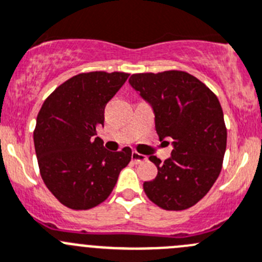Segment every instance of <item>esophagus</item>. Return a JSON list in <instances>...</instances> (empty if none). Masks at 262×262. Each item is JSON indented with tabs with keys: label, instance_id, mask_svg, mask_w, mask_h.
Returning <instances> with one entry per match:
<instances>
[{
	"label": "esophagus",
	"instance_id": "esophagus-1",
	"mask_svg": "<svg viewBox=\"0 0 262 262\" xmlns=\"http://www.w3.org/2000/svg\"><path fill=\"white\" fill-rule=\"evenodd\" d=\"M132 160H133L134 162H142V161H146L147 157L144 156V155H141L138 154V152L133 151L132 152Z\"/></svg>",
	"mask_w": 262,
	"mask_h": 262
}]
</instances>
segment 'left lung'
Listing matches in <instances>:
<instances>
[{
  "instance_id": "obj_1",
  "label": "left lung",
  "mask_w": 262,
  "mask_h": 262,
  "mask_svg": "<svg viewBox=\"0 0 262 262\" xmlns=\"http://www.w3.org/2000/svg\"><path fill=\"white\" fill-rule=\"evenodd\" d=\"M129 84L152 107L160 141L172 138L169 159L149 156L157 175L143 183L144 193L164 210L189 209L222 171L227 128L219 100L201 80L178 70L133 74Z\"/></svg>"
}]
</instances>
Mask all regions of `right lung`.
Here are the masks:
<instances>
[{"mask_svg":"<svg viewBox=\"0 0 262 262\" xmlns=\"http://www.w3.org/2000/svg\"><path fill=\"white\" fill-rule=\"evenodd\" d=\"M126 73L78 74L43 102L34 129V148L46 187L73 210L97 206L113 192L132 149L111 152L97 130L105 106L126 82Z\"/></svg>","mask_w":262,"mask_h":262,"instance_id":"add662e5","label":"right lung"}]
</instances>
